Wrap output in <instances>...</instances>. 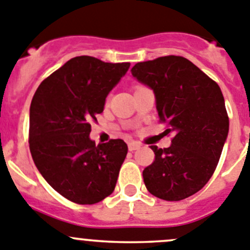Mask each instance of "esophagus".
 <instances>
[{
  "mask_svg": "<svg viewBox=\"0 0 250 250\" xmlns=\"http://www.w3.org/2000/svg\"><path fill=\"white\" fill-rule=\"evenodd\" d=\"M139 146H139V143H137V142H129V143H128V149H129L130 151L137 150Z\"/></svg>",
  "mask_w": 250,
  "mask_h": 250,
  "instance_id": "1",
  "label": "esophagus"
}]
</instances>
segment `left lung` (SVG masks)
I'll return each instance as SVG.
<instances>
[{
  "label": "left lung",
  "instance_id": "8db88e82",
  "mask_svg": "<svg viewBox=\"0 0 250 250\" xmlns=\"http://www.w3.org/2000/svg\"><path fill=\"white\" fill-rule=\"evenodd\" d=\"M132 75L153 88L160 123L174 132L169 148L153 146L155 159L143 170L146 188L165 201L201 190L216 170L229 128L222 91L184 57L137 62Z\"/></svg>",
  "mask_w": 250,
  "mask_h": 250
}]
</instances>
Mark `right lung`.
Here are the masks:
<instances>
[{"label": "right lung", "mask_w": 250, "mask_h": 250, "mask_svg": "<svg viewBox=\"0 0 250 250\" xmlns=\"http://www.w3.org/2000/svg\"><path fill=\"white\" fill-rule=\"evenodd\" d=\"M129 62L76 57L44 79L29 109V149L46 183L65 199L93 205L114 190L128 146L122 139H90L91 121Z\"/></svg>", "instance_id": "1"}]
</instances>
